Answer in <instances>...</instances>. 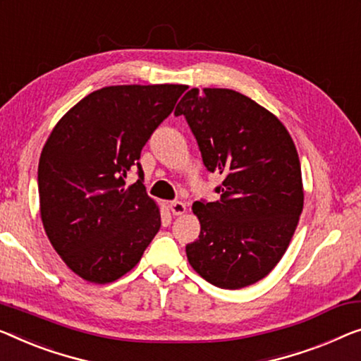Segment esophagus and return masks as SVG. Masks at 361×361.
<instances>
[{"label": "esophagus", "instance_id": "34e87169", "mask_svg": "<svg viewBox=\"0 0 361 361\" xmlns=\"http://www.w3.org/2000/svg\"><path fill=\"white\" fill-rule=\"evenodd\" d=\"M169 207H170V211L173 215H181V214L186 212V204L181 202V201H171L169 204Z\"/></svg>", "mask_w": 361, "mask_h": 361}]
</instances>
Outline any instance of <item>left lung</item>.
<instances>
[{
  "instance_id": "1",
  "label": "left lung",
  "mask_w": 361,
  "mask_h": 361,
  "mask_svg": "<svg viewBox=\"0 0 361 361\" xmlns=\"http://www.w3.org/2000/svg\"><path fill=\"white\" fill-rule=\"evenodd\" d=\"M175 115L186 118L206 169L224 178L219 201L192 204L201 233L186 245L188 261L215 287H248L277 266L298 225L297 149L277 116L232 89L188 90Z\"/></svg>"
}]
</instances>
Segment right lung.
Segmentation results:
<instances>
[{"instance_id": "right-lung-1", "label": "right lung", "mask_w": 361, "mask_h": 361, "mask_svg": "<svg viewBox=\"0 0 361 361\" xmlns=\"http://www.w3.org/2000/svg\"><path fill=\"white\" fill-rule=\"evenodd\" d=\"M188 87L110 85L84 97L53 128L39 162L43 228L84 281L109 283L137 264L160 228L144 188L141 150ZM140 180L124 185L128 171Z\"/></svg>"}]
</instances>
